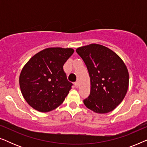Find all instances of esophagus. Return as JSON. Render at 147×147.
<instances>
[{
    "instance_id": "1",
    "label": "esophagus",
    "mask_w": 147,
    "mask_h": 147,
    "mask_svg": "<svg viewBox=\"0 0 147 147\" xmlns=\"http://www.w3.org/2000/svg\"><path fill=\"white\" fill-rule=\"evenodd\" d=\"M74 85H75L76 88H78V86H79V83H78V82H76L75 83H74Z\"/></svg>"
}]
</instances>
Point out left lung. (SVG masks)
<instances>
[{"mask_svg": "<svg viewBox=\"0 0 147 147\" xmlns=\"http://www.w3.org/2000/svg\"><path fill=\"white\" fill-rule=\"evenodd\" d=\"M76 52L89 72L90 94L84 100L85 106L100 114L111 112L123 100L127 92L129 75L117 54L98 44L78 48Z\"/></svg>", "mask_w": 147, "mask_h": 147, "instance_id": "obj_1", "label": "left lung"}]
</instances>
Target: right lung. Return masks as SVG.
Listing matches in <instances>:
<instances>
[{
    "label": "right lung",
    "instance_id": "obj_1",
    "mask_svg": "<svg viewBox=\"0 0 147 147\" xmlns=\"http://www.w3.org/2000/svg\"><path fill=\"white\" fill-rule=\"evenodd\" d=\"M74 51L71 48H47L24 66L19 77L20 88L34 109L47 112L63 103L73 86L67 79L63 65Z\"/></svg>",
    "mask_w": 147,
    "mask_h": 147
}]
</instances>
